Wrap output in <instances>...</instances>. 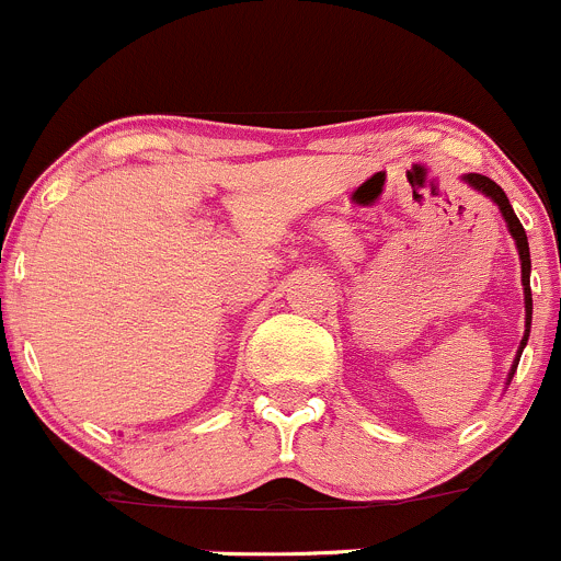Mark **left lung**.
Returning a JSON list of instances; mask_svg holds the SVG:
<instances>
[{
	"mask_svg": "<svg viewBox=\"0 0 561 561\" xmlns=\"http://www.w3.org/2000/svg\"><path fill=\"white\" fill-rule=\"evenodd\" d=\"M461 180H463V185L471 187V191H477V193H480V196L491 198V202L496 204L499 213H502V218H504V226H507L510 237H513V240H515V251H518V259H520V283H524L526 330H524V337H520L518 354H515V359H513V368H510V374H507V385H510V379H513L515 368H518L520 352H524V348H526V341H529V330H531V286H529L531 259H529V240H526L524 226H520V220L515 218L513 207H510V198L504 196V191L496 185V182L488 180V176H482V174H463ZM559 313H561V299H559Z\"/></svg>",
	"mask_w": 561,
	"mask_h": 561,
	"instance_id": "left-lung-1",
	"label": "left lung"
}]
</instances>
